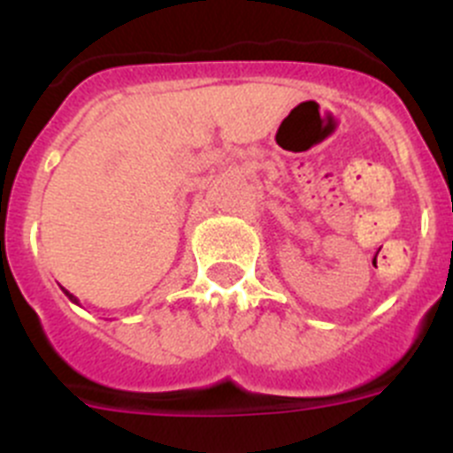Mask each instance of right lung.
Listing matches in <instances>:
<instances>
[{
  "label": "right lung",
  "mask_w": 453,
  "mask_h": 453,
  "mask_svg": "<svg viewBox=\"0 0 453 453\" xmlns=\"http://www.w3.org/2000/svg\"><path fill=\"white\" fill-rule=\"evenodd\" d=\"M61 290H63V292H65V295H67V299H70V302H72V303H79V299H77V297H74V295H72V292H67V290H65V288H61Z\"/></svg>",
  "instance_id": "1"
}]
</instances>
